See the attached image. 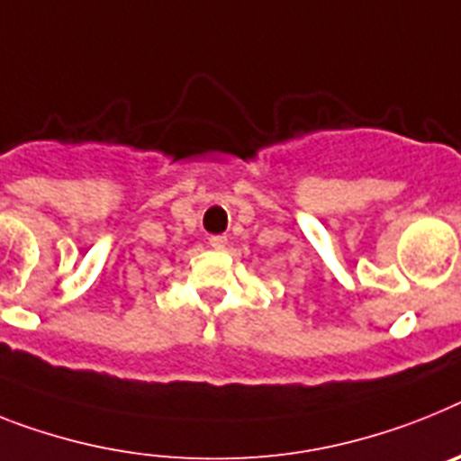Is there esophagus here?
<instances>
[{"label": "esophagus", "instance_id": "34e87169", "mask_svg": "<svg viewBox=\"0 0 461 461\" xmlns=\"http://www.w3.org/2000/svg\"><path fill=\"white\" fill-rule=\"evenodd\" d=\"M208 243H211L212 249H224L227 246V237L224 234H215V237H208Z\"/></svg>", "mask_w": 461, "mask_h": 461}]
</instances>
